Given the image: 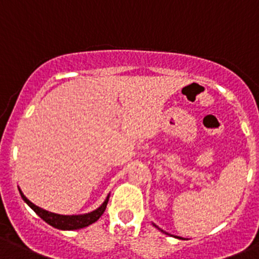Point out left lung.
I'll list each match as a JSON object with an SVG mask.
<instances>
[{
	"label": "left lung",
	"instance_id": "obj_1",
	"mask_svg": "<svg viewBox=\"0 0 259 259\" xmlns=\"http://www.w3.org/2000/svg\"><path fill=\"white\" fill-rule=\"evenodd\" d=\"M161 231H163V230H161Z\"/></svg>",
	"mask_w": 259,
	"mask_h": 259
}]
</instances>
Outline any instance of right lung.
Returning a JSON list of instances; mask_svg holds the SVG:
<instances>
[{
	"instance_id": "add662e5",
	"label": "right lung",
	"mask_w": 259,
	"mask_h": 259,
	"mask_svg": "<svg viewBox=\"0 0 259 259\" xmlns=\"http://www.w3.org/2000/svg\"><path fill=\"white\" fill-rule=\"evenodd\" d=\"M19 192H20V195L24 199V202H25L26 204H28V206L43 220V221H46L48 225L53 226V228L60 229V230H78V229L87 228V226L92 225L93 222H96L97 220L102 216L103 212H105L106 207H107L108 198H110V195H107L106 200L102 203V206L98 207L96 211L91 212V213L78 214V216H65V214L52 213V212H48L46 211V209L39 208V207H37L35 204H33V203L21 193V190H19Z\"/></svg>"
}]
</instances>
